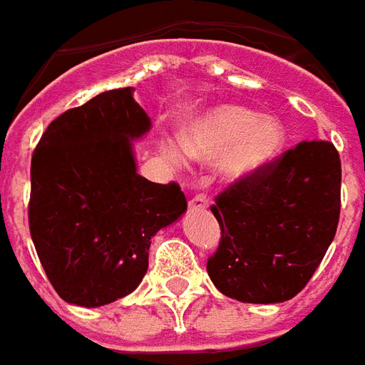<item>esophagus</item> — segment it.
Returning a JSON list of instances; mask_svg holds the SVG:
<instances>
[{"mask_svg":"<svg viewBox=\"0 0 365 365\" xmlns=\"http://www.w3.org/2000/svg\"><path fill=\"white\" fill-rule=\"evenodd\" d=\"M188 208L192 212L208 210V200H206V196H195V198H190V200H188Z\"/></svg>","mask_w":365,"mask_h":365,"instance_id":"esophagus-1","label":"esophagus"}]
</instances>
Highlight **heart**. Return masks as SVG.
<instances>
[{
	"instance_id": "b5f03b06",
	"label": "heart",
	"mask_w": 365,
	"mask_h": 365,
	"mask_svg": "<svg viewBox=\"0 0 365 365\" xmlns=\"http://www.w3.org/2000/svg\"><path fill=\"white\" fill-rule=\"evenodd\" d=\"M283 145L285 128L275 115H259L237 104L212 106L180 133L182 151L195 161H220V173L230 182L257 177L281 155ZM163 153L175 167L182 163L180 149L173 143H165Z\"/></svg>"
}]
</instances>
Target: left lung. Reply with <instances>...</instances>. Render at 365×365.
<instances>
[{
  "mask_svg": "<svg viewBox=\"0 0 365 365\" xmlns=\"http://www.w3.org/2000/svg\"><path fill=\"white\" fill-rule=\"evenodd\" d=\"M340 157L328 141H302L216 198L222 228L208 275L240 302L275 304L309 283L340 216Z\"/></svg>",
  "mask_w": 365,
  "mask_h": 365,
  "instance_id": "8db88e82",
  "label": "left lung"
}]
</instances>
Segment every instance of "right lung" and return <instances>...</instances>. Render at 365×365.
I'll return each instance as SVG.
<instances>
[{
	"instance_id": "obj_1",
	"label": "right lung",
	"mask_w": 365,
	"mask_h": 365,
	"mask_svg": "<svg viewBox=\"0 0 365 365\" xmlns=\"http://www.w3.org/2000/svg\"><path fill=\"white\" fill-rule=\"evenodd\" d=\"M151 118L133 88L102 92L46 128L31 161L29 228L54 291L96 309L133 293L151 237L187 212L182 190L137 173Z\"/></svg>"
}]
</instances>
